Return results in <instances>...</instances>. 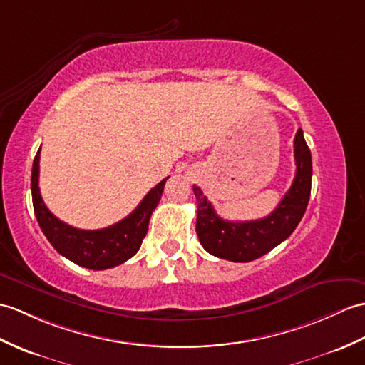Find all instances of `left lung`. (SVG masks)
<instances>
[{
    "mask_svg": "<svg viewBox=\"0 0 365 365\" xmlns=\"http://www.w3.org/2000/svg\"><path fill=\"white\" fill-rule=\"evenodd\" d=\"M295 177L289 191L269 216L249 222L224 221L216 215L211 202L194 185L197 199L196 232L202 247L211 255L233 262H249L272 250L289 238L307 211L311 194V150L299 129L294 138Z\"/></svg>",
    "mask_w": 365,
    "mask_h": 365,
    "instance_id": "1",
    "label": "left lung"
}]
</instances>
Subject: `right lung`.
Returning a JSON list of instances; mask_svg holds the SVG:
<instances>
[{
  "label": "right lung",
  "instance_id": "1",
  "mask_svg": "<svg viewBox=\"0 0 365 365\" xmlns=\"http://www.w3.org/2000/svg\"><path fill=\"white\" fill-rule=\"evenodd\" d=\"M38 162L40 149L34 158L31 177L34 211H36L41 232L62 257L82 267L104 270L123 264L138 252L143 238L148 233L152 211L157 208L162 199L165 183L169 177L154 186L140 205L123 221L101 228V230H81V228L58 221L46 208L38 188Z\"/></svg>",
  "mask_w": 365,
  "mask_h": 365
}]
</instances>
